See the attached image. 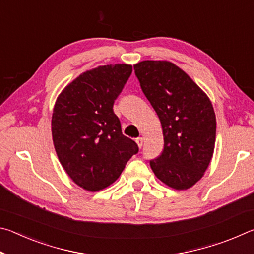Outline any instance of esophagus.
<instances>
[{"mask_svg": "<svg viewBox=\"0 0 254 254\" xmlns=\"http://www.w3.org/2000/svg\"><path fill=\"white\" fill-rule=\"evenodd\" d=\"M135 142L137 144V147L141 148L143 145V137H137V139H135Z\"/></svg>", "mask_w": 254, "mask_h": 254, "instance_id": "34e87169", "label": "esophagus"}]
</instances>
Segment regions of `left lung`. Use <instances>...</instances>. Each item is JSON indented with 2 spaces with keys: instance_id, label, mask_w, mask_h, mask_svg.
<instances>
[{
  "instance_id": "obj_1",
  "label": "left lung",
  "mask_w": 254,
  "mask_h": 254,
  "mask_svg": "<svg viewBox=\"0 0 254 254\" xmlns=\"http://www.w3.org/2000/svg\"><path fill=\"white\" fill-rule=\"evenodd\" d=\"M134 70L162 127L163 151L150 161L151 169L167 186L190 188L213 157L216 118L212 102L182 68L167 60H143Z\"/></svg>"
}]
</instances>
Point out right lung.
I'll return each instance as SVG.
<instances>
[{
    "instance_id": "obj_1",
    "label": "right lung",
    "mask_w": 254,
    "mask_h": 254,
    "mask_svg": "<svg viewBox=\"0 0 254 254\" xmlns=\"http://www.w3.org/2000/svg\"><path fill=\"white\" fill-rule=\"evenodd\" d=\"M131 72L127 64L86 70L56 100L51 118L56 153L72 182L87 191L113 184L139 151L134 141L122 134L113 112Z\"/></svg>"
}]
</instances>
